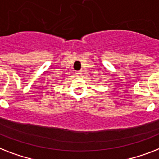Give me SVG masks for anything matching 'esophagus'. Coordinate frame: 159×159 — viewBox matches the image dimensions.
<instances>
[{
	"label": "esophagus",
	"instance_id": "obj_1",
	"mask_svg": "<svg viewBox=\"0 0 159 159\" xmlns=\"http://www.w3.org/2000/svg\"><path fill=\"white\" fill-rule=\"evenodd\" d=\"M82 73L81 72V71H77V72H75V75L76 77H80V76H82Z\"/></svg>",
	"mask_w": 159,
	"mask_h": 159
}]
</instances>
